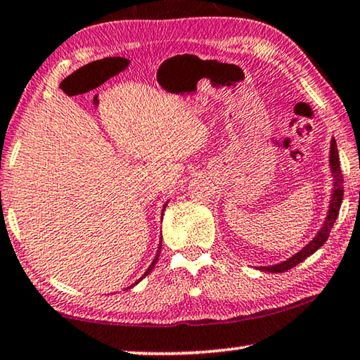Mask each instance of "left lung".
I'll list each match as a JSON object with an SVG mask.
<instances>
[{
    "instance_id": "8db88e82",
    "label": "left lung",
    "mask_w": 360,
    "mask_h": 360,
    "mask_svg": "<svg viewBox=\"0 0 360 360\" xmlns=\"http://www.w3.org/2000/svg\"><path fill=\"white\" fill-rule=\"evenodd\" d=\"M330 167H332L333 179H335L333 194H332V201H330L328 215H327L326 221H323V226L321 228V231L317 233L316 238L311 240V243L306 245L304 249L295 253V255L288 258V260L282 262L279 264H274V266H264V268H262L263 271H268V273H284V271H288L293 266H297L298 263H302L304 258L313 255L317 249H321V247L326 244V240L330 236V231H332V228H333V223L338 217L341 201H343V193H345L343 174H341V169H340V156H338V148H337V141H335V139H332V143H330Z\"/></svg>"
}]
</instances>
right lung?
Wrapping results in <instances>:
<instances>
[{
  "label": "right lung",
  "mask_w": 360,
  "mask_h": 360,
  "mask_svg": "<svg viewBox=\"0 0 360 360\" xmlns=\"http://www.w3.org/2000/svg\"><path fill=\"white\" fill-rule=\"evenodd\" d=\"M164 209H166V207H164ZM159 253H161V244H159V249H158V253H156L155 260H153V263L150 264V268H148V269H146V273H145L143 276H141V278H140L139 281H141V279H143V278H145V276H146V274H148V273H150V271H151L153 268H155V264H156V262H158V258H159ZM135 284H137V282H135ZM135 284H134V285H135ZM131 287H132V285H131Z\"/></svg>",
  "instance_id": "obj_1"
}]
</instances>
